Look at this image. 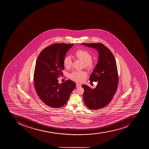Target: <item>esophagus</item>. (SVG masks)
Wrapping results in <instances>:
<instances>
[{
	"label": "esophagus",
	"mask_w": 149,
	"mask_h": 149,
	"mask_svg": "<svg viewBox=\"0 0 149 149\" xmlns=\"http://www.w3.org/2000/svg\"><path fill=\"white\" fill-rule=\"evenodd\" d=\"M76 88H79V87H81V84H79V83H76Z\"/></svg>",
	"instance_id": "34e87169"
}]
</instances>
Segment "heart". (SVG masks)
<instances>
[{
    "mask_svg": "<svg viewBox=\"0 0 149 149\" xmlns=\"http://www.w3.org/2000/svg\"><path fill=\"white\" fill-rule=\"evenodd\" d=\"M74 56L77 59L83 62V66L85 68L92 69L94 68L95 64L92 61V55L89 52L83 50H78L75 52ZM65 68H68L72 65V60L70 57L66 56L63 60ZM87 74L84 71H74L69 75L72 80L76 82H82L85 80Z\"/></svg>",
    "mask_w": 149,
    "mask_h": 149,
    "instance_id": "b5f03b06",
    "label": "heart"
}]
</instances>
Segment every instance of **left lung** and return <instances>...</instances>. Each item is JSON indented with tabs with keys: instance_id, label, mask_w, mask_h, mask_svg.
<instances>
[{
	"instance_id": "left-lung-1",
	"label": "left lung",
	"mask_w": 149,
	"mask_h": 149,
	"mask_svg": "<svg viewBox=\"0 0 149 149\" xmlns=\"http://www.w3.org/2000/svg\"><path fill=\"white\" fill-rule=\"evenodd\" d=\"M86 47L96 49L98 61L89 77L90 82H97L94 89L86 85L83 100L89 109H100L108 105L117 90L118 77L115 57L109 48L102 43H82Z\"/></svg>"
}]
</instances>
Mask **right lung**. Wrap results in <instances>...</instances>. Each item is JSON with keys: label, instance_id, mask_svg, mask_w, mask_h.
<instances>
[{"label": "right lung", "instance_id": "1", "mask_svg": "<svg viewBox=\"0 0 149 149\" xmlns=\"http://www.w3.org/2000/svg\"><path fill=\"white\" fill-rule=\"evenodd\" d=\"M74 44L55 43L40 52L37 60L33 81L40 98L47 105L58 108L64 105L75 87V83L68 80L59 84L58 78L64 69L63 60Z\"/></svg>", "mask_w": 149, "mask_h": 149}]
</instances>
